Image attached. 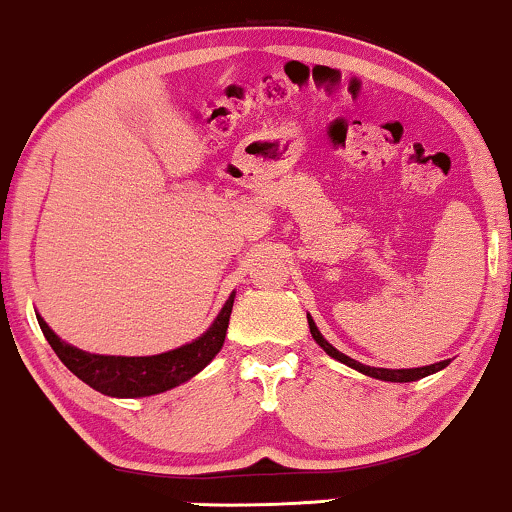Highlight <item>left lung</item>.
Here are the masks:
<instances>
[{
  "label": "left lung",
  "mask_w": 512,
  "mask_h": 512,
  "mask_svg": "<svg viewBox=\"0 0 512 512\" xmlns=\"http://www.w3.org/2000/svg\"><path fill=\"white\" fill-rule=\"evenodd\" d=\"M306 318H309V330H311V335H314L316 345H321L323 352H326L328 357L338 359V362H342L345 366H350V369H354V371H359V374L378 378V381L412 383V381H419V378H424V376L436 374V371L446 369V366L450 364V359H443V362H436V364H429V366H419V369H378V366H366L362 362H357V359H352V357H347V354H342L340 350H335V347L330 345L326 338H323V333H321V330H318V326L314 323V318H311L309 314H306Z\"/></svg>",
  "instance_id": "obj_1"
}]
</instances>
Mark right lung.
<instances>
[{
    "mask_svg": "<svg viewBox=\"0 0 512 512\" xmlns=\"http://www.w3.org/2000/svg\"><path fill=\"white\" fill-rule=\"evenodd\" d=\"M232 304L234 292L227 297L225 306L215 316V321L210 323L206 333L177 347V350L150 354V357H117V354L83 352L59 338L40 314L35 316H38L42 335L50 342L54 354L86 386L98 390L102 395H110V398H148V395H158L182 386L213 362L215 354L222 350V342H225Z\"/></svg>",
    "mask_w": 512,
    "mask_h": 512,
    "instance_id": "add662e5",
    "label": "right lung"
}]
</instances>
